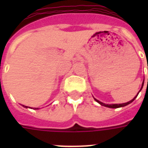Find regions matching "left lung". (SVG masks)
Wrapping results in <instances>:
<instances>
[{"label":"left lung","mask_w":148,"mask_h":148,"mask_svg":"<svg viewBox=\"0 0 148 148\" xmlns=\"http://www.w3.org/2000/svg\"><path fill=\"white\" fill-rule=\"evenodd\" d=\"M144 82H145V79H144V81H143V83H142V85H141V88H140V90H139V92H140V90H142V88H143V86H144ZM139 92L138 93V95H136L135 97H134L132 100H131L130 101H128V102H127V103H111V104H108V103H103V102H101L100 101H98V100H97L96 98H95L94 97V99H95V101H97V103H100L101 105L102 106H104V107H106V108H123V107H125V106L127 105H128L129 103H132L134 100H135V98L137 97H138V94H139Z\"/></svg>","instance_id":"8db88e82"}]
</instances>
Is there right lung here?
<instances>
[{
	"mask_svg": "<svg viewBox=\"0 0 148 148\" xmlns=\"http://www.w3.org/2000/svg\"><path fill=\"white\" fill-rule=\"evenodd\" d=\"M22 106H23L24 108H30V107H27V106H24V105H22ZM38 108H34V110H38Z\"/></svg>",
	"mask_w": 148,
	"mask_h": 148,
	"instance_id": "right-lung-1",
	"label": "right lung"
}]
</instances>
